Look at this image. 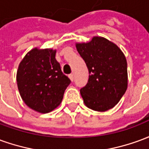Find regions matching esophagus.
I'll list each match as a JSON object with an SVG mask.
<instances>
[{
  "mask_svg": "<svg viewBox=\"0 0 149 149\" xmlns=\"http://www.w3.org/2000/svg\"><path fill=\"white\" fill-rule=\"evenodd\" d=\"M68 77H69V79H70L72 81H73V79H74V76H73V74H69L68 75Z\"/></svg>",
  "mask_w": 149,
  "mask_h": 149,
  "instance_id": "1",
  "label": "esophagus"
}]
</instances>
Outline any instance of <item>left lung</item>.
Instances as JSON below:
<instances>
[{
	"label": "left lung",
	"mask_w": 149,
	"mask_h": 149,
	"mask_svg": "<svg viewBox=\"0 0 149 149\" xmlns=\"http://www.w3.org/2000/svg\"><path fill=\"white\" fill-rule=\"evenodd\" d=\"M77 52L89 72L87 84L81 88L85 105L97 112L112 109L128 87L127 61L118 46L104 37L77 43Z\"/></svg>",
	"instance_id": "1"
}]
</instances>
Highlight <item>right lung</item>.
Here are the masks:
<instances>
[{
	"label": "right lung",
	"instance_id": "add662e5",
	"mask_svg": "<svg viewBox=\"0 0 149 149\" xmlns=\"http://www.w3.org/2000/svg\"><path fill=\"white\" fill-rule=\"evenodd\" d=\"M56 50L32 49L19 65L17 82L22 100L40 113L51 112L61 103L71 83L55 58Z\"/></svg>",
	"mask_w": 149,
	"mask_h": 149
}]
</instances>
